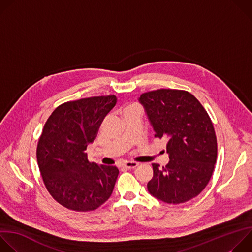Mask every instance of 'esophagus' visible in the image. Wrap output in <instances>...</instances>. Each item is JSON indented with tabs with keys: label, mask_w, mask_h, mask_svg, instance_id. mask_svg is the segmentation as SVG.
<instances>
[{
	"label": "esophagus",
	"mask_w": 252,
	"mask_h": 252,
	"mask_svg": "<svg viewBox=\"0 0 252 252\" xmlns=\"http://www.w3.org/2000/svg\"><path fill=\"white\" fill-rule=\"evenodd\" d=\"M137 165H138V163H137V162H135V161H126V162H125V163L123 164V166H124V167L128 168V169L134 168V167H136Z\"/></svg>",
	"instance_id": "obj_1"
}]
</instances>
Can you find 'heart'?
I'll return each instance as SVG.
<instances>
[{
    "label": "heart",
    "instance_id": "heart-1",
    "mask_svg": "<svg viewBox=\"0 0 252 252\" xmlns=\"http://www.w3.org/2000/svg\"><path fill=\"white\" fill-rule=\"evenodd\" d=\"M136 110H140L136 104H127L126 106L124 107L122 112H123V115L125 117L126 115H127V114H129V113H131L133 111H136Z\"/></svg>",
    "mask_w": 252,
    "mask_h": 252
}]
</instances>
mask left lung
Returning a JSON list of instances; mask_svg holds the SVG:
<instances>
[{
	"label": "left lung",
	"mask_w": 252,
	"mask_h": 252,
	"mask_svg": "<svg viewBox=\"0 0 252 252\" xmlns=\"http://www.w3.org/2000/svg\"><path fill=\"white\" fill-rule=\"evenodd\" d=\"M156 131L167 140L169 161L153 163L148 184L152 195L166 203H184L207 186L218 158V140L212 122L199 100L189 92L158 89L140 94Z\"/></svg>",
	"instance_id": "obj_1"
}]
</instances>
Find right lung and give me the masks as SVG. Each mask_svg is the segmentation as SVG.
<instances>
[{"mask_svg":"<svg viewBox=\"0 0 252 252\" xmlns=\"http://www.w3.org/2000/svg\"><path fill=\"white\" fill-rule=\"evenodd\" d=\"M116 102L115 94L66 101L44 126L37 146L40 172L50 194L67 209L94 210L113 193L118 167L90 162L86 151Z\"/></svg>","mask_w":252,"mask_h":252,"instance_id":"add662e5","label":"right lung"}]
</instances>
